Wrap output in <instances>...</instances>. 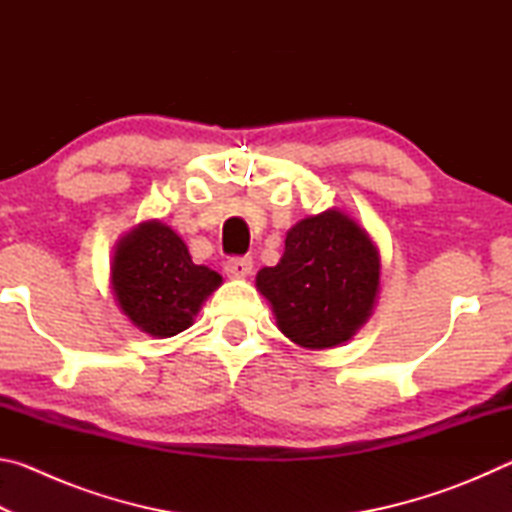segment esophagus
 I'll list each match as a JSON object with an SVG mask.
<instances>
[{
  "mask_svg": "<svg viewBox=\"0 0 512 512\" xmlns=\"http://www.w3.org/2000/svg\"><path fill=\"white\" fill-rule=\"evenodd\" d=\"M250 271H253V257H230L228 262H225V273H228V277H235V280H239V277H246L250 275Z\"/></svg>",
  "mask_w": 512,
  "mask_h": 512,
  "instance_id": "34e87169",
  "label": "esophagus"
}]
</instances>
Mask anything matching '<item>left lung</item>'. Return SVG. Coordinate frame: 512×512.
I'll return each instance as SVG.
<instances>
[{
	"label": "left lung",
	"instance_id": "left-lung-1",
	"mask_svg": "<svg viewBox=\"0 0 512 512\" xmlns=\"http://www.w3.org/2000/svg\"><path fill=\"white\" fill-rule=\"evenodd\" d=\"M277 327L309 350L334 348L366 323L379 289V255L366 230L327 210L293 225L277 266L257 273Z\"/></svg>",
	"mask_w": 512,
	"mask_h": 512
}]
</instances>
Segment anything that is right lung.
<instances>
[{"instance_id":"right-lung-1","label":"right lung","mask_w":512,"mask_h":512,"mask_svg":"<svg viewBox=\"0 0 512 512\" xmlns=\"http://www.w3.org/2000/svg\"><path fill=\"white\" fill-rule=\"evenodd\" d=\"M221 275L198 266L185 241L160 221H146L119 241L112 259V289L119 307L142 332L176 336L192 325Z\"/></svg>"}]
</instances>
